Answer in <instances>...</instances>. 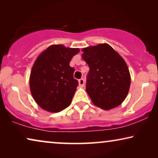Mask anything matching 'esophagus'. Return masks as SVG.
<instances>
[{
    "label": "esophagus",
    "mask_w": 158,
    "mask_h": 158,
    "mask_svg": "<svg viewBox=\"0 0 158 158\" xmlns=\"http://www.w3.org/2000/svg\"><path fill=\"white\" fill-rule=\"evenodd\" d=\"M78 83H79V86H80V87H81V88L84 87V85H85V81H84L83 78L80 79L79 81H78Z\"/></svg>",
    "instance_id": "obj_1"
}]
</instances>
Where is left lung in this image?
<instances>
[{"instance_id":"1","label":"left lung","mask_w":158,"mask_h":158,"mask_svg":"<svg viewBox=\"0 0 158 158\" xmlns=\"http://www.w3.org/2000/svg\"><path fill=\"white\" fill-rule=\"evenodd\" d=\"M89 66L86 91L93 103L103 110L118 106L127 98L131 76L124 60L106 43L83 48Z\"/></svg>"}]
</instances>
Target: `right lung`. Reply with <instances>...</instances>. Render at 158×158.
<instances>
[{"label": "right lung", "instance_id": "add662e5", "mask_svg": "<svg viewBox=\"0 0 158 158\" xmlns=\"http://www.w3.org/2000/svg\"><path fill=\"white\" fill-rule=\"evenodd\" d=\"M79 48L52 44L36 58L29 77L32 97L42 109L57 113L70 105L78 81L74 79L75 69L70 66Z\"/></svg>", "mask_w": 158, "mask_h": 158}]
</instances>
